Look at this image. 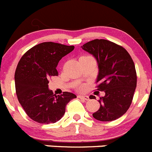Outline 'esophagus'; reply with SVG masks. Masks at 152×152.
<instances>
[{
  "instance_id": "34e87169",
  "label": "esophagus",
  "mask_w": 152,
  "mask_h": 152,
  "mask_svg": "<svg viewBox=\"0 0 152 152\" xmlns=\"http://www.w3.org/2000/svg\"><path fill=\"white\" fill-rule=\"evenodd\" d=\"M78 97L82 100H89V97L88 96H86V95H79Z\"/></svg>"
}]
</instances>
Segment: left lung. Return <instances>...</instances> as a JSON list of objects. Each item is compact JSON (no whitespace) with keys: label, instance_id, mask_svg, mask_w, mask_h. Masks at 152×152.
<instances>
[{"label":"left lung","instance_id":"1","mask_svg":"<svg viewBox=\"0 0 152 152\" xmlns=\"http://www.w3.org/2000/svg\"><path fill=\"white\" fill-rule=\"evenodd\" d=\"M81 47L95 58L97 90L105 92L100 109L92 115L101 121L116 120L127 111L137 88L134 61L125 49L106 39H94Z\"/></svg>","mask_w":152,"mask_h":152}]
</instances>
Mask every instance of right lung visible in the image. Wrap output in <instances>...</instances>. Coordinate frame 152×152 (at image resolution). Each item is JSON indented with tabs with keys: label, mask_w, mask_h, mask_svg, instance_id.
I'll return each mask as SVG.
<instances>
[{
	"label": "right lung",
	"mask_w": 152,
	"mask_h": 152,
	"mask_svg": "<svg viewBox=\"0 0 152 152\" xmlns=\"http://www.w3.org/2000/svg\"><path fill=\"white\" fill-rule=\"evenodd\" d=\"M74 49L73 46L46 42L28 51L17 65L15 91L19 103L32 120L40 124L55 123L65 113L68 103L76 96L70 92L55 95L49 89V79L58 76L59 61Z\"/></svg>",
	"instance_id": "1"
}]
</instances>
